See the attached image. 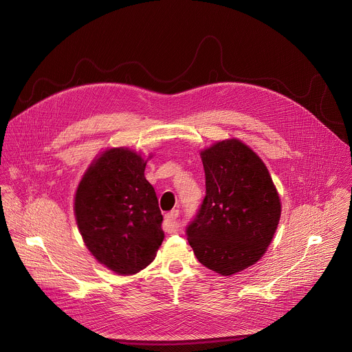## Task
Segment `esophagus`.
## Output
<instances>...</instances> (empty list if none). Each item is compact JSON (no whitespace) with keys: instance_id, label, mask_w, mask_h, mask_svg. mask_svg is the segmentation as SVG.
<instances>
[{"instance_id":"34e87169","label":"esophagus","mask_w":352,"mask_h":352,"mask_svg":"<svg viewBox=\"0 0 352 352\" xmlns=\"http://www.w3.org/2000/svg\"><path fill=\"white\" fill-rule=\"evenodd\" d=\"M178 217H179V210H173L168 214H166V231L167 232L178 231V224H177Z\"/></svg>"}]
</instances>
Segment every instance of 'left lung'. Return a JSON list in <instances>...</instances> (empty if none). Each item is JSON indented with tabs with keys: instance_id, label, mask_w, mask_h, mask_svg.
Listing matches in <instances>:
<instances>
[{
	"instance_id": "8db88e82",
	"label": "left lung",
	"mask_w": 352,
	"mask_h": 352,
	"mask_svg": "<svg viewBox=\"0 0 352 352\" xmlns=\"http://www.w3.org/2000/svg\"><path fill=\"white\" fill-rule=\"evenodd\" d=\"M206 196L186 227L188 242L208 269L231 276L256 263L277 230L281 204L261 157L238 139L202 153Z\"/></svg>"
}]
</instances>
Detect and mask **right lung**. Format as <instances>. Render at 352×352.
Returning <instances> with one entry per match:
<instances>
[{"label":"right lung","mask_w":352,"mask_h":352,"mask_svg":"<svg viewBox=\"0 0 352 352\" xmlns=\"http://www.w3.org/2000/svg\"><path fill=\"white\" fill-rule=\"evenodd\" d=\"M146 162L126 147L109 148L85 173L75 195V216L91 255L118 274L152 263L164 239L155 188Z\"/></svg>","instance_id":"right-lung-1"}]
</instances>
